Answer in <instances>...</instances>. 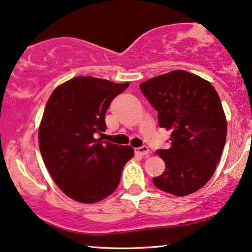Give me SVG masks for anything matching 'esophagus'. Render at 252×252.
Segmentation results:
<instances>
[{
	"label": "esophagus",
	"instance_id": "1",
	"mask_svg": "<svg viewBox=\"0 0 252 252\" xmlns=\"http://www.w3.org/2000/svg\"><path fill=\"white\" fill-rule=\"evenodd\" d=\"M134 153H136L137 155H140V156H148L149 148L147 147V146H142V147L134 148Z\"/></svg>",
	"mask_w": 252,
	"mask_h": 252
}]
</instances>
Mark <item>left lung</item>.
I'll return each mask as SVG.
<instances>
[{"mask_svg": "<svg viewBox=\"0 0 252 252\" xmlns=\"http://www.w3.org/2000/svg\"><path fill=\"white\" fill-rule=\"evenodd\" d=\"M158 112L160 127L171 130V147L158 149L165 162L162 175L153 178L159 190L188 196L212 178L226 140V118L220 96L205 79L175 70L140 84Z\"/></svg>", "mask_w": 252, "mask_h": 252, "instance_id": "obj_1", "label": "left lung"}]
</instances>
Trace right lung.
Segmentation results:
<instances>
[{"label":"right lung","mask_w":252,"mask_h":252,"mask_svg":"<svg viewBox=\"0 0 252 252\" xmlns=\"http://www.w3.org/2000/svg\"><path fill=\"white\" fill-rule=\"evenodd\" d=\"M129 82L76 77L54 89L38 130L43 160L56 185L73 200L93 204L118 188L133 148L98 138L105 113Z\"/></svg>","instance_id":"right-lung-1"}]
</instances>
